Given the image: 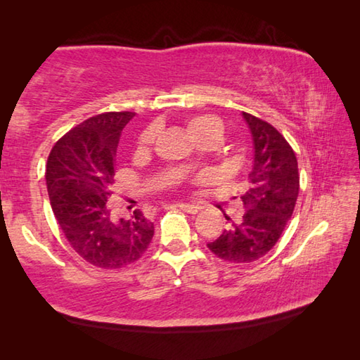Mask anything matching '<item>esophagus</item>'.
Instances as JSON below:
<instances>
[{
  "instance_id": "obj_1",
  "label": "esophagus",
  "mask_w": 360,
  "mask_h": 360,
  "mask_svg": "<svg viewBox=\"0 0 360 360\" xmlns=\"http://www.w3.org/2000/svg\"><path fill=\"white\" fill-rule=\"evenodd\" d=\"M176 206H178L179 210L188 212V214H197L198 210H200L197 205H191V203H178Z\"/></svg>"
}]
</instances>
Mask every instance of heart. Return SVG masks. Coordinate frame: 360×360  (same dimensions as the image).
<instances>
[{"label": "heart", "instance_id": "heart-1", "mask_svg": "<svg viewBox=\"0 0 360 360\" xmlns=\"http://www.w3.org/2000/svg\"><path fill=\"white\" fill-rule=\"evenodd\" d=\"M187 131L195 141L200 139H214L217 143L224 135V124L219 120L216 115L211 114H197L192 115L186 120ZM152 141V130H146L141 138H139V148H148ZM195 165V157H191L187 160V167Z\"/></svg>", "mask_w": 360, "mask_h": 360}]
</instances>
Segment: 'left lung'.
<instances>
[{"label":"left lung","mask_w":360,"mask_h":360,"mask_svg":"<svg viewBox=\"0 0 360 360\" xmlns=\"http://www.w3.org/2000/svg\"><path fill=\"white\" fill-rule=\"evenodd\" d=\"M243 119L254 144L248 188L240 197L245 214L208 243L212 254L230 264H249L273 249L294 212L300 188L295 152L285 138L255 115L243 112Z\"/></svg>","instance_id":"obj_1"}]
</instances>
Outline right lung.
<instances>
[{
  "label": "right lung",
  "mask_w": 360,
  "mask_h": 360,
  "mask_svg": "<svg viewBox=\"0 0 360 360\" xmlns=\"http://www.w3.org/2000/svg\"><path fill=\"white\" fill-rule=\"evenodd\" d=\"M133 115H94L60 138L47 158L46 184L60 229L85 262L106 270L136 262L154 236L143 211L120 217L108 203L119 139Z\"/></svg>",
  "instance_id": "add662e5"
}]
</instances>
